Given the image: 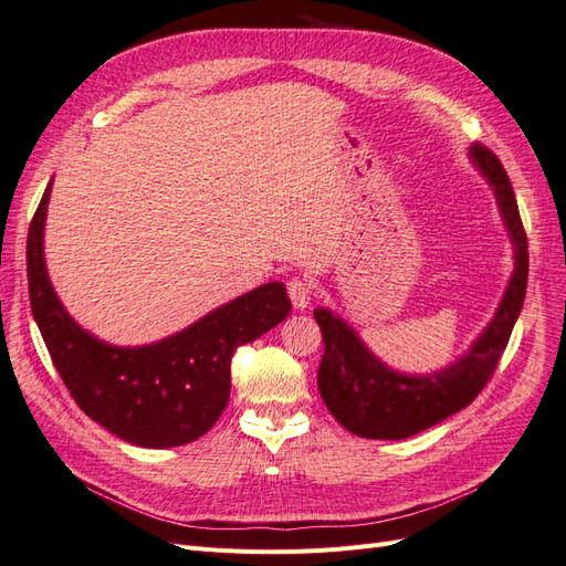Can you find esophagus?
Listing matches in <instances>:
<instances>
[{"instance_id":"esophagus-1","label":"esophagus","mask_w":566,"mask_h":566,"mask_svg":"<svg viewBox=\"0 0 566 566\" xmlns=\"http://www.w3.org/2000/svg\"><path fill=\"white\" fill-rule=\"evenodd\" d=\"M287 295H290V300H293L295 310L302 312L312 304V283H306L304 279L287 281Z\"/></svg>"}]
</instances>
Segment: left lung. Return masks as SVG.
Masks as SVG:
<instances>
[{"label": "left lung", "mask_w": 566, "mask_h": 566, "mask_svg": "<svg viewBox=\"0 0 566 566\" xmlns=\"http://www.w3.org/2000/svg\"><path fill=\"white\" fill-rule=\"evenodd\" d=\"M468 156L486 179L512 243L515 269L493 318L470 349L432 373H401L375 356L366 342L339 314L318 306L323 333L318 391L333 418L356 437L408 439L470 406L484 389L515 328L526 295L528 252L515 191L501 160L484 146H470Z\"/></svg>", "instance_id": "1"}]
</instances>
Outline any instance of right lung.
<instances>
[{"mask_svg":"<svg viewBox=\"0 0 566 566\" xmlns=\"http://www.w3.org/2000/svg\"><path fill=\"white\" fill-rule=\"evenodd\" d=\"M51 186L54 179L28 231V290L32 316L67 391L92 420L134 447L172 449L196 441L229 403L233 352L287 318L285 285L264 283L150 345H111L67 314L49 281L44 224Z\"/></svg>","mask_w":566,"mask_h":566,"instance_id":"1","label":"right lung"}]
</instances>
